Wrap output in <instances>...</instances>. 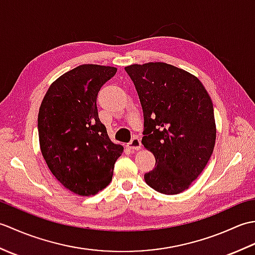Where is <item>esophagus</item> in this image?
Instances as JSON below:
<instances>
[{
    "label": "esophagus",
    "mask_w": 255,
    "mask_h": 255,
    "mask_svg": "<svg viewBox=\"0 0 255 255\" xmlns=\"http://www.w3.org/2000/svg\"><path fill=\"white\" fill-rule=\"evenodd\" d=\"M128 147H129V149L132 150V151L140 150V149H141V141H140V139L138 137H133L131 141L129 142Z\"/></svg>",
    "instance_id": "obj_1"
}]
</instances>
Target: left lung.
<instances>
[{
  "label": "left lung",
  "mask_w": 255,
  "mask_h": 255,
  "mask_svg": "<svg viewBox=\"0 0 255 255\" xmlns=\"http://www.w3.org/2000/svg\"><path fill=\"white\" fill-rule=\"evenodd\" d=\"M141 103V142L156 166L144 174L154 191L175 195L192 185L208 163L216 142L214 106L203 83L164 62L125 67Z\"/></svg>",
  "instance_id": "8db88e82"
}]
</instances>
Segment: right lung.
I'll use <instances>...</instances> for the list:
<instances>
[{"label":"right lung","mask_w":255,"mask_h":255,"mask_svg":"<svg viewBox=\"0 0 255 255\" xmlns=\"http://www.w3.org/2000/svg\"><path fill=\"white\" fill-rule=\"evenodd\" d=\"M116 72L99 64L70 70L51 83L39 108L42 156L57 180L81 196L95 195L111 183L124 150L108 137L96 106L102 85Z\"/></svg>","instance_id":"add662e5"}]
</instances>
